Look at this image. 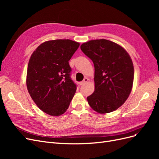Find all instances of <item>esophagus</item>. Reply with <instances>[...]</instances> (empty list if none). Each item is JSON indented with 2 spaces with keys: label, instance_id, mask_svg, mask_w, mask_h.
Instances as JSON below:
<instances>
[{
  "label": "esophagus",
  "instance_id": "obj_1",
  "mask_svg": "<svg viewBox=\"0 0 159 159\" xmlns=\"http://www.w3.org/2000/svg\"><path fill=\"white\" fill-rule=\"evenodd\" d=\"M88 81H89V79H88V78H85L84 79V80H83L82 81H81V82L80 83V85H84V84H85L86 83H87Z\"/></svg>",
  "mask_w": 159,
  "mask_h": 159
}]
</instances>
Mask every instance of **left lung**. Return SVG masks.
<instances>
[{"label": "left lung", "instance_id": "8db88e82", "mask_svg": "<svg viewBox=\"0 0 159 159\" xmlns=\"http://www.w3.org/2000/svg\"><path fill=\"white\" fill-rule=\"evenodd\" d=\"M95 68L94 92L87 98L96 112L117 110L131 93L134 79L132 60L122 46L105 39L93 40L80 46Z\"/></svg>", "mask_w": 159, "mask_h": 159}]
</instances>
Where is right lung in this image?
<instances>
[{
	"label": "right lung",
	"instance_id": "right-lung-1",
	"mask_svg": "<svg viewBox=\"0 0 159 159\" xmlns=\"http://www.w3.org/2000/svg\"><path fill=\"white\" fill-rule=\"evenodd\" d=\"M79 46L80 43L68 39L49 40L30 56L26 75L28 93L37 106L52 116L66 111L76 91L68 61Z\"/></svg>",
	"mask_w": 159,
	"mask_h": 159
}]
</instances>
